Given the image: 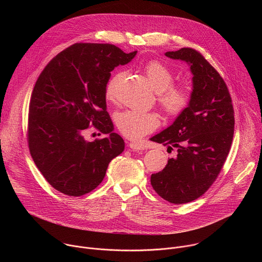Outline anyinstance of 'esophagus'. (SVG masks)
I'll list each match as a JSON object with an SVG mask.
<instances>
[{
    "label": "esophagus",
    "mask_w": 262,
    "mask_h": 262,
    "mask_svg": "<svg viewBox=\"0 0 262 262\" xmlns=\"http://www.w3.org/2000/svg\"><path fill=\"white\" fill-rule=\"evenodd\" d=\"M128 146L133 149V150H144V149H145L144 144H142V143H140V142H134V141H132V142L128 143Z\"/></svg>",
    "instance_id": "obj_1"
}]
</instances>
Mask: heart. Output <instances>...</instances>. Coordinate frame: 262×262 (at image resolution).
<instances>
[{
  "instance_id": "obj_1",
  "label": "heart",
  "mask_w": 262,
  "mask_h": 262,
  "mask_svg": "<svg viewBox=\"0 0 262 262\" xmlns=\"http://www.w3.org/2000/svg\"><path fill=\"white\" fill-rule=\"evenodd\" d=\"M143 71L149 85L157 91L158 102L165 113L170 116L181 113L191 99L189 85L184 82L173 83V71L158 60H150L145 63ZM122 77L123 72L119 71L107 81L104 96L108 101L117 102V86ZM116 125L123 136L137 140L159 126V117L152 112L129 110L116 116Z\"/></svg>"
}]
</instances>
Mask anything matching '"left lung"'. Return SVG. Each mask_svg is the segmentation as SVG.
Masks as SVG:
<instances>
[{
    "label": "left lung",
    "instance_id": "obj_1",
    "mask_svg": "<svg viewBox=\"0 0 262 262\" xmlns=\"http://www.w3.org/2000/svg\"><path fill=\"white\" fill-rule=\"evenodd\" d=\"M165 55L190 64L193 92L173 124L150 139L177 151L150 182L163 199L183 204L202 196L225 164L234 134V110L226 83L201 53L182 48Z\"/></svg>",
    "mask_w": 262,
    "mask_h": 262
}]
</instances>
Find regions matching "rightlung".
<instances>
[{
  "instance_id": "right-lung-1",
  "label": "right lung",
  "mask_w": 262,
  "mask_h": 262,
  "mask_svg": "<svg viewBox=\"0 0 262 262\" xmlns=\"http://www.w3.org/2000/svg\"><path fill=\"white\" fill-rule=\"evenodd\" d=\"M136 54L107 43H74L37 79L29 104L28 145L36 167L57 191L72 197L93 191L110 162L123 151L104 90L111 71ZM90 126L109 136L86 141L83 134Z\"/></svg>"
}]
</instances>
